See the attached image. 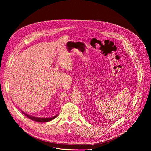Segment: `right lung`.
<instances>
[{
    "label": "right lung",
    "instance_id": "obj_1",
    "mask_svg": "<svg viewBox=\"0 0 151 151\" xmlns=\"http://www.w3.org/2000/svg\"><path fill=\"white\" fill-rule=\"evenodd\" d=\"M21 112H22L24 115H26L27 118H30V119H32V120H33V121H36V122H47L50 121L54 119L55 118H56L57 116V115H58V114H56L55 116H53L50 117V118H37V117L32 116H31V115H29L26 114L25 112H23L22 111H21Z\"/></svg>",
    "mask_w": 151,
    "mask_h": 151
}]
</instances>
